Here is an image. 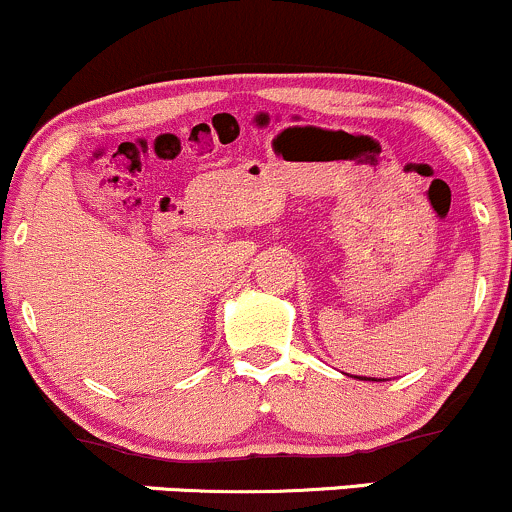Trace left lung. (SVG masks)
<instances>
[{"mask_svg": "<svg viewBox=\"0 0 512 512\" xmlns=\"http://www.w3.org/2000/svg\"><path fill=\"white\" fill-rule=\"evenodd\" d=\"M354 378H361V376H354ZM364 381H366V378H364ZM368 381H371V378H368Z\"/></svg>", "mask_w": 512, "mask_h": 512, "instance_id": "obj_1", "label": "left lung"}]
</instances>
